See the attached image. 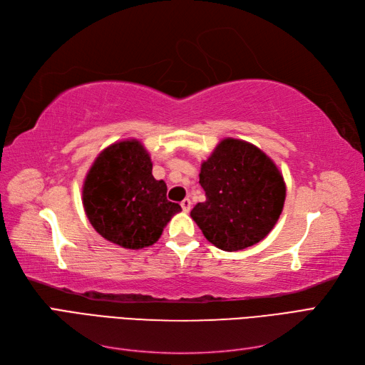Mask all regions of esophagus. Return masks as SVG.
<instances>
[{
	"label": "esophagus",
	"instance_id": "1",
	"mask_svg": "<svg viewBox=\"0 0 365 365\" xmlns=\"http://www.w3.org/2000/svg\"><path fill=\"white\" fill-rule=\"evenodd\" d=\"M181 207H182V210L185 213H189L190 210H192V201L189 200V197H185V200L181 202Z\"/></svg>",
	"mask_w": 365,
	"mask_h": 365
}]
</instances>
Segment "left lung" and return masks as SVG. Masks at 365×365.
<instances>
[{"instance_id":"8db88e82","label":"left lung","mask_w":365,"mask_h":365,"mask_svg":"<svg viewBox=\"0 0 365 365\" xmlns=\"http://www.w3.org/2000/svg\"><path fill=\"white\" fill-rule=\"evenodd\" d=\"M205 202L190 212L202 235L224 251H239L267 237L282 215L286 185L275 163L257 146L225 138L201 164Z\"/></svg>"}]
</instances>
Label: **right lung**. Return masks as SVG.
Wrapping results in <instances>:
<instances>
[{"instance_id":"1","label":"right lung","mask_w":365,"mask_h":365,"mask_svg":"<svg viewBox=\"0 0 365 365\" xmlns=\"http://www.w3.org/2000/svg\"><path fill=\"white\" fill-rule=\"evenodd\" d=\"M168 185L152 175V161L138 140L103 149L83 181L88 220L106 240L126 250L155 244L181 205L168 201Z\"/></svg>"}]
</instances>
